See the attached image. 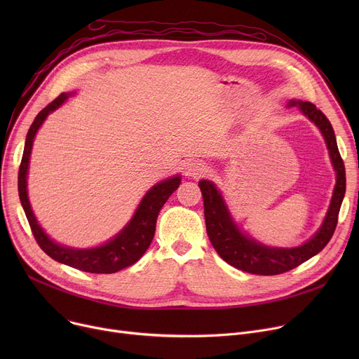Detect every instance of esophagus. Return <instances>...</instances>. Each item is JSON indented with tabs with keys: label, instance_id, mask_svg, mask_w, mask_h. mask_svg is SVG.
Instances as JSON below:
<instances>
[{
	"label": "esophagus",
	"instance_id": "1",
	"mask_svg": "<svg viewBox=\"0 0 359 359\" xmlns=\"http://www.w3.org/2000/svg\"><path fill=\"white\" fill-rule=\"evenodd\" d=\"M184 175L194 177V179H199L206 173V165L201 161H189L184 165Z\"/></svg>",
	"mask_w": 359,
	"mask_h": 359
}]
</instances>
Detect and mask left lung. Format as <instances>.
Listing matches in <instances>:
<instances>
[{"label":"left lung","instance_id":"left-lung-1","mask_svg":"<svg viewBox=\"0 0 359 359\" xmlns=\"http://www.w3.org/2000/svg\"><path fill=\"white\" fill-rule=\"evenodd\" d=\"M288 107H298L322 132L336 172V184L326 218L322 227L303 246L292 249L268 248L265 244L257 243L255 238L243 234L233 221L227 205L217 191L215 184L210 180L199 182L203 196L206 233H208L214 249L231 266L253 275H279L288 272L322 252L334 233L339 210H341L346 191L345 164L339 154L334 130L325 113L310 102L291 100Z\"/></svg>","mask_w":359,"mask_h":359}]
</instances>
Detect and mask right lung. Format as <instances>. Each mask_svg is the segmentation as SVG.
<instances>
[{"label": "right lung", "mask_w": 359, "mask_h": 359, "mask_svg": "<svg viewBox=\"0 0 359 359\" xmlns=\"http://www.w3.org/2000/svg\"><path fill=\"white\" fill-rule=\"evenodd\" d=\"M69 94L62 93L52 103L39 111L27 132L23 158L18 168V196L27 217L32 233L39 244V248L53 260L64 263L74 269H80L90 273H115L125 269L141 259L154 238L156 222L160 210L180 184V176L172 177L157 183L145 194L132 219L125 225L123 230L109 240L106 244L93 249H71L62 244H56L48 237L43 229L37 224L32 211L27 196V170L32 153V145L37 129L41 128L46 116L55 109H58Z\"/></svg>", "instance_id": "1"}]
</instances>
